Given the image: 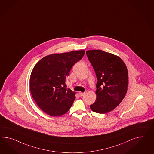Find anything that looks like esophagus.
<instances>
[{
  "mask_svg": "<svg viewBox=\"0 0 154 154\" xmlns=\"http://www.w3.org/2000/svg\"><path fill=\"white\" fill-rule=\"evenodd\" d=\"M84 93H83V92H79V95L81 96V97H82L83 95H84Z\"/></svg>",
  "mask_w": 154,
  "mask_h": 154,
  "instance_id": "1",
  "label": "esophagus"
}]
</instances>
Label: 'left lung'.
<instances>
[{
    "label": "left lung",
    "mask_w": 154,
    "mask_h": 154,
    "mask_svg": "<svg viewBox=\"0 0 154 154\" xmlns=\"http://www.w3.org/2000/svg\"><path fill=\"white\" fill-rule=\"evenodd\" d=\"M87 55L94 69L98 82L95 102L91 110L104 114L113 110L126 94L128 74L119 56L100 50H88Z\"/></svg>",
    "instance_id": "8db88e82"
}]
</instances>
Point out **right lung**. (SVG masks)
<instances>
[{
	"label": "right lung",
	"mask_w": 154,
	"mask_h": 154,
	"mask_svg": "<svg viewBox=\"0 0 154 154\" xmlns=\"http://www.w3.org/2000/svg\"><path fill=\"white\" fill-rule=\"evenodd\" d=\"M85 52L51 54L40 60L33 67L29 79L31 93L37 105L46 114L60 116L72 106L76 92L66 88L65 79Z\"/></svg>",
	"instance_id": "1"
}]
</instances>
